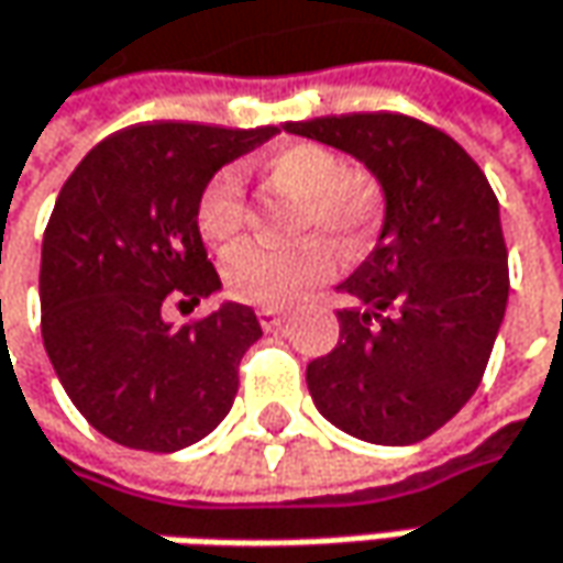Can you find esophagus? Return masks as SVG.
Wrapping results in <instances>:
<instances>
[{
	"label": "esophagus",
	"mask_w": 563,
	"mask_h": 563,
	"mask_svg": "<svg viewBox=\"0 0 563 563\" xmlns=\"http://www.w3.org/2000/svg\"><path fill=\"white\" fill-rule=\"evenodd\" d=\"M260 325H263V329H266V332H272V329H278V325H282V322H285V310H278V307H263V310H260Z\"/></svg>",
	"instance_id": "obj_1"
}]
</instances>
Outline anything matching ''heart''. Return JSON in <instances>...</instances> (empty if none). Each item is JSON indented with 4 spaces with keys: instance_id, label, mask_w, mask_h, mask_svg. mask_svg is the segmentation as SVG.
<instances>
[{
    "instance_id": "heart-1",
    "label": "heart",
    "mask_w": 563,
    "mask_h": 563,
    "mask_svg": "<svg viewBox=\"0 0 563 563\" xmlns=\"http://www.w3.org/2000/svg\"><path fill=\"white\" fill-rule=\"evenodd\" d=\"M272 185L300 197L291 247H241L225 266L228 294L253 307H288L335 272L329 240L357 256L373 244L385 219V194L373 178L347 172L344 159L322 143H288L263 159ZM247 222V187L241 168H219L197 200V231L228 247Z\"/></svg>"
}]
</instances>
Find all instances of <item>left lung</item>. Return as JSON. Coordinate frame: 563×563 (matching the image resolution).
<instances>
[{"instance_id":"obj_1","label":"left lung","mask_w":563,"mask_h":563,"mask_svg":"<svg viewBox=\"0 0 563 563\" xmlns=\"http://www.w3.org/2000/svg\"><path fill=\"white\" fill-rule=\"evenodd\" d=\"M357 156L385 190L376 250L338 291L332 354L307 366L313 404L341 432L413 444L479 388L508 307L498 197L454 137L400 112L288 121Z\"/></svg>"}]
</instances>
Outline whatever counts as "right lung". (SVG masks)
Listing matches in <instances>:
<instances>
[{"mask_svg": "<svg viewBox=\"0 0 563 563\" xmlns=\"http://www.w3.org/2000/svg\"><path fill=\"white\" fill-rule=\"evenodd\" d=\"M278 128L143 121L97 143L62 185L40 260V329L62 388L106 439L168 454L234 404L263 335L244 303L168 325V303L222 288L197 231L206 181Z\"/></svg>", "mask_w": 563, "mask_h": 563, "instance_id": "obj_1", "label": "right lung"}]
</instances>
